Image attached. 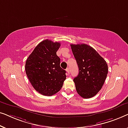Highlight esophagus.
<instances>
[{
    "label": "esophagus",
    "instance_id": "34e87169",
    "mask_svg": "<svg viewBox=\"0 0 128 128\" xmlns=\"http://www.w3.org/2000/svg\"><path fill=\"white\" fill-rule=\"evenodd\" d=\"M66 72H67L68 74H69V73H70V69H69V68H68L67 69H66Z\"/></svg>",
    "mask_w": 128,
    "mask_h": 128
}]
</instances>
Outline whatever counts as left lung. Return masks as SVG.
<instances>
[{
    "label": "left lung",
    "instance_id": "8db88e82",
    "mask_svg": "<svg viewBox=\"0 0 128 128\" xmlns=\"http://www.w3.org/2000/svg\"><path fill=\"white\" fill-rule=\"evenodd\" d=\"M70 46L78 67V74L73 79L76 90L82 97L90 98L102 88L108 74L107 64L88 45L81 44Z\"/></svg>",
    "mask_w": 128,
    "mask_h": 128
}]
</instances>
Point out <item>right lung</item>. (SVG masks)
<instances>
[{"label":"right lung","mask_w":128,"mask_h":128,"mask_svg":"<svg viewBox=\"0 0 128 128\" xmlns=\"http://www.w3.org/2000/svg\"><path fill=\"white\" fill-rule=\"evenodd\" d=\"M60 46V42L44 40L26 60V74L35 90L42 95L56 94L66 79V71L60 68V59L56 55Z\"/></svg>","instance_id":"obj_1"}]
</instances>
